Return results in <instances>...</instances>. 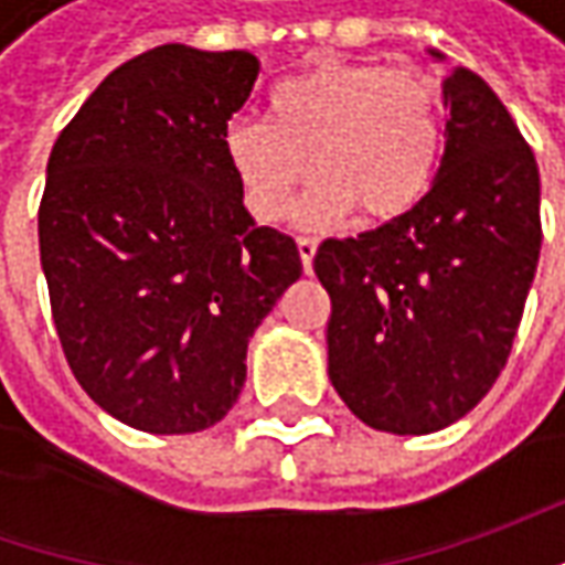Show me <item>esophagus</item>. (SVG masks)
I'll use <instances>...</instances> for the list:
<instances>
[{
  "label": "esophagus",
  "instance_id": "34e87169",
  "mask_svg": "<svg viewBox=\"0 0 565 565\" xmlns=\"http://www.w3.org/2000/svg\"><path fill=\"white\" fill-rule=\"evenodd\" d=\"M298 254H301L305 273H311V267H315V254H317V238H308V235H301V238H298Z\"/></svg>",
  "mask_w": 565,
  "mask_h": 565
}]
</instances>
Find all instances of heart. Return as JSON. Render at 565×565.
Here are the masks:
<instances>
[{"label":"heart","mask_w":565,"mask_h":565,"mask_svg":"<svg viewBox=\"0 0 565 565\" xmlns=\"http://www.w3.org/2000/svg\"><path fill=\"white\" fill-rule=\"evenodd\" d=\"M446 143L440 84L418 68L323 62L282 81L267 121L238 119L223 131L226 163L260 223L289 213L301 226H330L359 210L371 223L408 213L434 185Z\"/></svg>","instance_id":"b5f03b06"}]
</instances>
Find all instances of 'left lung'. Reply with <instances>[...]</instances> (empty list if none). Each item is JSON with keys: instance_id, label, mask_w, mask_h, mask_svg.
Segmentation results:
<instances>
[{"instance_id": "obj_1", "label": "left lung", "mask_w": 565, "mask_h": 565, "mask_svg": "<svg viewBox=\"0 0 565 565\" xmlns=\"http://www.w3.org/2000/svg\"><path fill=\"white\" fill-rule=\"evenodd\" d=\"M444 106L430 191L359 238H327L315 257L333 305L330 380L386 434L444 430L488 396L541 254L537 163L507 106L462 65L446 75Z\"/></svg>"}]
</instances>
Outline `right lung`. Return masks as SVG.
I'll return each mask as SVG.
<instances>
[{
	"instance_id": "add662e5",
	"label": "right lung",
	"mask_w": 565,
	"mask_h": 565,
	"mask_svg": "<svg viewBox=\"0 0 565 565\" xmlns=\"http://www.w3.org/2000/svg\"><path fill=\"white\" fill-rule=\"evenodd\" d=\"M257 72L245 50L157 46L106 77L50 153L55 333L84 393L147 434L226 415L254 330L301 276L295 238L250 220L223 153Z\"/></svg>"
}]
</instances>
